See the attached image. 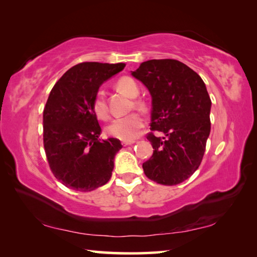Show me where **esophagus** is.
Masks as SVG:
<instances>
[{"label": "esophagus", "mask_w": 257, "mask_h": 257, "mask_svg": "<svg viewBox=\"0 0 257 257\" xmlns=\"http://www.w3.org/2000/svg\"><path fill=\"white\" fill-rule=\"evenodd\" d=\"M135 141H122V145L123 146H128V145H132L134 144Z\"/></svg>", "instance_id": "34e87169"}]
</instances>
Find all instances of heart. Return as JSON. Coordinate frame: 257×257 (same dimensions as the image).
<instances>
[{
  "label": "heart",
  "mask_w": 257,
  "mask_h": 257,
  "mask_svg": "<svg viewBox=\"0 0 257 257\" xmlns=\"http://www.w3.org/2000/svg\"><path fill=\"white\" fill-rule=\"evenodd\" d=\"M116 87L127 94L130 97H136L139 94V87L137 82L130 77H121L116 81ZM134 104L137 107H143L144 103L141 99H135ZM93 111L98 119L106 120L110 115L108 106L106 103L105 94L103 90H97L93 98ZM145 125V119L139 112L129 113L127 115L118 116L111 121V123L106 127V133L112 137L122 139V141H133L136 138L143 127Z\"/></svg>",
  "instance_id": "1"
}]
</instances>
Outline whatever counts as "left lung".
Returning <instances> with one entry per match:
<instances>
[{"label":"left lung","mask_w":257,"mask_h":257,"mask_svg":"<svg viewBox=\"0 0 257 257\" xmlns=\"http://www.w3.org/2000/svg\"><path fill=\"white\" fill-rule=\"evenodd\" d=\"M132 75L152 95L153 155L143 163L149 179L175 186L188 179L202 163L211 132V98L198 73L173 59L149 60Z\"/></svg>","instance_id":"left-lung-1"}]
</instances>
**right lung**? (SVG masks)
Returning a JSON list of instances; mask_svg holds the SVG:
<instances>
[{
  "mask_svg": "<svg viewBox=\"0 0 257 257\" xmlns=\"http://www.w3.org/2000/svg\"><path fill=\"white\" fill-rule=\"evenodd\" d=\"M124 63L81 62L55 82L43 111V142L47 162L61 184L92 191L110 180L116 138L98 139L102 129L93 111L94 95Z\"/></svg>",
  "mask_w": 257,
  "mask_h": 257,
  "instance_id": "right-lung-1",
  "label": "right lung"
}]
</instances>
